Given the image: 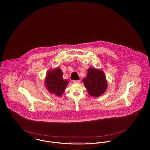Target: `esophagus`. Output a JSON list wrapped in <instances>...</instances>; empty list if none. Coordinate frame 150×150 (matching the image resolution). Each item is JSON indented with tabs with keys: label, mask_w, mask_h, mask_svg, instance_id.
Segmentation results:
<instances>
[{
	"label": "esophagus",
	"mask_w": 150,
	"mask_h": 150,
	"mask_svg": "<svg viewBox=\"0 0 150 150\" xmlns=\"http://www.w3.org/2000/svg\"><path fill=\"white\" fill-rule=\"evenodd\" d=\"M80 81H81V80H74V81H73V83H80Z\"/></svg>",
	"instance_id": "1"
}]
</instances>
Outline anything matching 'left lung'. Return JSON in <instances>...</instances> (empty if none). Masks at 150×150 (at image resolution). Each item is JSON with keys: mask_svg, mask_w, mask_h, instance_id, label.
Returning <instances> with one entry per match:
<instances>
[{"mask_svg": "<svg viewBox=\"0 0 150 150\" xmlns=\"http://www.w3.org/2000/svg\"><path fill=\"white\" fill-rule=\"evenodd\" d=\"M83 82L88 93L91 96L98 97L107 90V80L102 70L89 67L86 76L83 79Z\"/></svg>", "mask_w": 150, "mask_h": 150, "instance_id": "1", "label": "left lung"}]
</instances>
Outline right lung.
I'll return each mask as SVG.
<instances>
[{
	"mask_svg": "<svg viewBox=\"0 0 150 150\" xmlns=\"http://www.w3.org/2000/svg\"><path fill=\"white\" fill-rule=\"evenodd\" d=\"M44 82L48 92L57 96H60L64 93L69 83L67 80L63 78V72L58 67L48 71Z\"/></svg>",
	"mask_w": 150,
	"mask_h": 150,
	"instance_id": "1",
	"label": "right lung"
}]
</instances>
